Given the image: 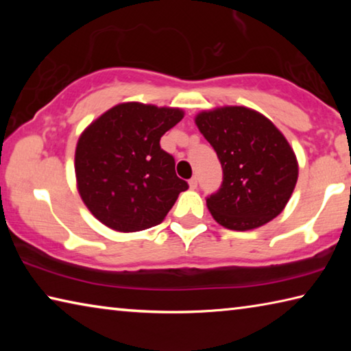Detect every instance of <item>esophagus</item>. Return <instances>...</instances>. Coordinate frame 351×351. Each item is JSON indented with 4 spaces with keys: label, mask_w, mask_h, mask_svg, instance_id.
I'll use <instances>...</instances> for the list:
<instances>
[{
    "label": "esophagus",
    "mask_w": 351,
    "mask_h": 351,
    "mask_svg": "<svg viewBox=\"0 0 351 351\" xmlns=\"http://www.w3.org/2000/svg\"><path fill=\"white\" fill-rule=\"evenodd\" d=\"M189 186H190V189H197V186H198V178L197 176H192L189 180Z\"/></svg>",
    "instance_id": "obj_1"
}]
</instances>
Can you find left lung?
<instances>
[{"label": "left lung", "instance_id": "8db88e82", "mask_svg": "<svg viewBox=\"0 0 351 351\" xmlns=\"http://www.w3.org/2000/svg\"><path fill=\"white\" fill-rule=\"evenodd\" d=\"M195 123L217 152L223 182L206 203L218 224L251 230L269 223L293 195L299 165L268 117L246 106L201 111Z\"/></svg>", "mask_w": 351, "mask_h": 351}]
</instances>
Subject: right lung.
Returning a JSON list of instances; mask_svg holds the SVG:
<instances>
[{"label":"right lung","mask_w":351,"mask_h":351,"mask_svg":"<svg viewBox=\"0 0 351 351\" xmlns=\"http://www.w3.org/2000/svg\"><path fill=\"white\" fill-rule=\"evenodd\" d=\"M184 117L169 106L127 102L112 106L80 134L75 147L77 189L100 223L138 232L162 223L189 184L159 141Z\"/></svg>","instance_id":"right-lung-1"}]
</instances>
